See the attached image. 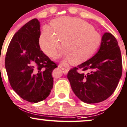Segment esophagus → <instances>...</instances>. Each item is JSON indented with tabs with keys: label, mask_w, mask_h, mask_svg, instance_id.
I'll use <instances>...</instances> for the list:
<instances>
[{
	"label": "esophagus",
	"mask_w": 127,
	"mask_h": 127,
	"mask_svg": "<svg viewBox=\"0 0 127 127\" xmlns=\"http://www.w3.org/2000/svg\"><path fill=\"white\" fill-rule=\"evenodd\" d=\"M59 67L61 68L62 69L64 74H67L68 72V68H67L64 67L63 65H59Z\"/></svg>",
	"instance_id": "1"
}]
</instances>
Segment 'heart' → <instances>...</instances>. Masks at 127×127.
<instances>
[{"label": "heart", "mask_w": 127, "mask_h": 127, "mask_svg": "<svg viewBox=\"0 0 127 127\" xmlns=\"http://www.w3.org/2000/svg\"><path fill=\"white\" fill-rule=\"evenodd\" d=\"M53 31L44 27L39 38L40 49L51 57L60 48L63 49L57 58L70 61L71 63H83L95 54L101 43V36L94 27L80 18L64 16L51 22Z\"/></svg>", "instance_id": "obj_1"}]
</instances>
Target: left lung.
Segmentation results:
<instances>
[{"label": "left lung", "mask_w": 127, "mask_h": 127, "mask_svg": "<svg viewBox=\"0 0 127 127\" xmlns=\"http://www.w3.org/2000/svg\"><path fill=\"white\" fill-rule=\"evenodd\" d=\"M122 73V56L118 42L113 35L106 32L96 54L71 69L67 78L78 98L91 104L104 101L113 94Z\"/></svg>", "instance_id": "1"}]
</instances>
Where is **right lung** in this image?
I'll return each mask as SVG.
<instances>
[{
	"instance_id": "add662e5",
	"label": "right lung",
	"mask_w": 127,
	"mask_h": 127,
	"mask_svg": "<svg viewBox=\"0 0 127 127\" xmlns=\"http://www.w3.org/2000/svg\"><path fill=\"white\" fill-rule=\"evenodd\" d=\"M40 22L32 19L11 39L5 56V68L13 89L24 100L38 103L49 96L52 72L57 65L40 49Z\"/></svg>"
}]
</instances>
